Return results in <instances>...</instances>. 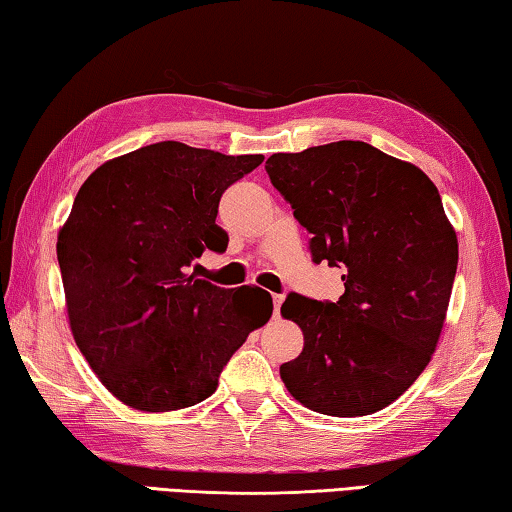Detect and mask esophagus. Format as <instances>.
<instances>
[{
  "mask_svg": "<svg viewBox=\"0 0 512 512\" xmlns=\"http://www.w3.org/2000/svg\"><path fill=\"white\" fill-rule=\"evenodd\" d=\"M284 302V296H273V316L280 318V307Z\"/></svg>",
  "mask_w": 512,
  "mask_h": 512,
  "instance_id": "esophagus-1",
  "label": "esophagus"
}]
</instances>
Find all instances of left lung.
<instances>
[{"mask_svg": "<svg viewBox=\"0 0 512 512\" xmlns=\"http://www.w3.org/2000/svg\"><path fill=\"white\" fill-rule=\"evenodd\" d=\"M266 173L314 262L343 268L345 287L336 302L284 300L305 336L280 366L284 386L336 418L381 411L427 368L445 325L458 241L438 189L415 164L352 140L275 153Z\"/></svg>", "mask_w": 512, "mask_h": 512, "instance_id": "left-lung-1", "label": "left lung"}]
</instances>
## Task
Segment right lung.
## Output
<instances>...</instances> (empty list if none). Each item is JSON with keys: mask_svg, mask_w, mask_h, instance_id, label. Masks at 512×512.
<instances>
[{"mask_svg": "<svg viewBox=\"0 0 512 512\" xmlns=\"http://www.w3.org/2000/svg\"><path fill=\"white\" fill-rule=\"evenodd\" d=\"M264 155H223L183 142L103 162L58 232L74 341L94 375L137 411L187 409L210 397L253 329L273 314L259 287L221 289L189 266L223 253L221 194Z\"/></svg>", "mask_w": 512, "mask_h": 512, "instance_id": "right-lung-1", "label": "right lung"}]
</instances>
